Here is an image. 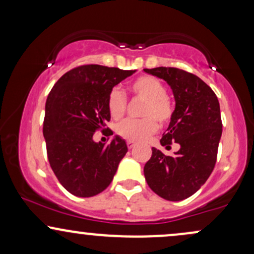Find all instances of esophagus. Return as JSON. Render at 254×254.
Masks as SVG:
<instances>
[{"label": "esophagus", "mask_w": 254, "mask_h": 254, "mask_svg": "<svg viewBox=\"0 0 254 254\" xmlns=\"http://www.w3.org/2000/svg\"><path fill=\"white\" fill-rule=\"evenodd\" d=\"M127 148H129V149H131V148L135 147V142H132V141H127Z\"/></svg>", "instance_id": "obj_1"}]
</instances>
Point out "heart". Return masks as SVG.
<instances>
[{"label":"heart","mask_w":254,"mask_h":254,"mask_svg":"<svg viewBox=\"0 0 254 254\" xmlns=\"http://www.w3.org/2000/svg\"><path fill=\"white\" fill-rule=\"evenodd\" d=\"M130 90L136 99L144 100L141 111L142 119H125L116 127L119 136L129 141H143L154 132L160 125L171 122L174 113V105L166 94L165 84L157 78L143 75L130 83ZM127 100L119 88H112L107 97V109L113 119L122 118L127 112Z\"/></svg>","instance_id":"b5f03b06"}]
</instances>
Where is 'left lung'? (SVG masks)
Here are the masks:
<instances>
[{"label":"left lung","mask_w":254,"mask_h":254,"mask_svg":"<svg viewBox=\"0 0 254 254\" xmlns=\"http://www.w3.org/2000/svg\"><path fill=\"white\" fill-rule=\"evenodd\" d=\"M144 71L164 78L173 90L176 110L160 142L168 150L172 143L180 144L176 155L153 148L144 177L157 196L178 202L196 193L214 170L222 135L220 104L214 90L191 72L171 66Z\"/></svg>","instance_id":"obj_1"}]
</instances>
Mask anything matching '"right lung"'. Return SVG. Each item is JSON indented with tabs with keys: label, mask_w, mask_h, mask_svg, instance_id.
<instances>
[{
	"label": "right lung",
	"mask_w": 254,
	"mask_h": 254,
	"mask_svg": "<svg viewBox=\"0 0 254 254\" xmlns=\"http://www.w3.org/2000/svg\"><path fill=\"white\" fill-rule=\"evenodd\" d=\"M135 70L86 64L71 69L52 87L45 105L43 133L50 166L58 182L77 197H93L112 182L127 151L116 136L95 143L93 135L106 130L110 90ZM110 135L112 130L107 127Z\"/></svg>",
	"instance_id": "add662e5"
}]
</instances>
